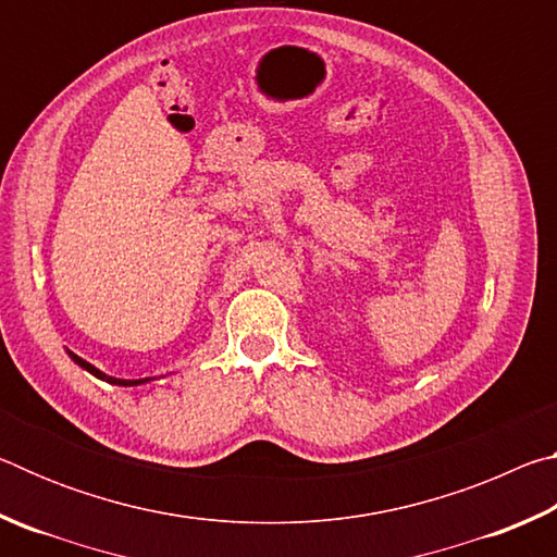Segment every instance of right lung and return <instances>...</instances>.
<instances>
[{
  "label": "right lung",
  "mask_w": 557,
  "mask_h": 557,
  "mask_svg": "<svg viewBox=\"0 0 557 557\" xmlns=\"http://www.w3.org/2000/svg\"><path fill=\"white\" fill-rule=\"evenodd\" d=\"M71 358H73V361H75V363H78V366H83V369H86V371H90L92 375H98V379H102V381H110V383H117V385H139V383H145V381H117V379H110V375H106V373H102V371H98V369H96V366H90L88 361H83V358H81V356H75V354H71Z\"/></svg>",
  "instance_id": "add662e5"
}]
</instances>
